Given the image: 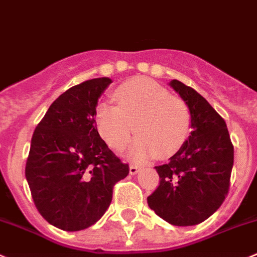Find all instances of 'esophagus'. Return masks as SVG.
<instances>
[{
	"mask_svg": "<svg viewBox=\"0 0 257 257\" xmlns=\"http://www.w3.org/2000/svg\"><path fill=\"white\" fill-rule=\"evenodd\" d=\"M139 169H141V167L138 166H134V164H132L131 167H129V173L132 174V176H134V174H137L139 172Z\"/></svg>",
	"mask_w": 257,
	"mask_h": 257,
	"instance_id": "obj_1",
	"label": "esophagus"
}]
</instances>
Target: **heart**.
Segmentation results:
<instances>
[{
    "instance_id": "b5f03b06",
    "label": "heart",
    "mask_w": 257,
    "mask_h": 257,
    "mask_svg": "<svg viewBox=\"0 0 257 257\" xmlns=\"http://www.w3.org/2000/svg\"><path fill=\"white\" fill-rule=\"evenodd\" d=\"M115 99L119 106L104 101L96 108L99 133L119 148L136 131L138 137L128 151L133 161L172 156L188 137V105L151 79L139 76L124 81L115 90Z\"/></svg>"
}]
</instances>
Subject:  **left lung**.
Returning a JSON list of instances; mask_svg holds the SVG:
<instances>
[{
  "instance_id": "obj_1",
  "label": "left lung",
  "mask_w": 257,
  "mask_h": 257,
  "mask_svg": "<svg viewBox=\"0 0 257 257\" xmlns=\"http://www.w3.org/2000/svg\"><path fill=\"white\" fill-rule=\"evenodd\" d=\"M169 86L191 113V134L166 164L154 167L159 186L148 206L174 226L207 220L225 201L233 166V146L225 120L195 89L178 80Z\"/></svg>"
}]
</instances>
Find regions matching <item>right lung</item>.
I'll use <instances>...</instances> for the list:
<instances>
[{
    "label": "right lung",
    "mask_w": 257,
    "mask_h": 257,
    "mask_svg": "<svg viewBox=\"0 0 257 257\" xmlns=\"http://www.w3.org/2000/svg\"><path fill=\"white\" fill-rule=\"evenodd\" d=\"M111 84L96 78L61 94L37 124L26 162L27 183L40 215L55 227L80 231L110 206L113 187L128 164L108 148L96 129V105Z\"/></svg>",
    "instance_id": "obj_1"
}]
</instances>
